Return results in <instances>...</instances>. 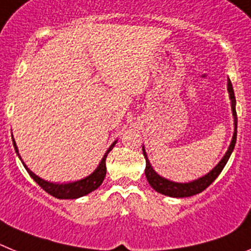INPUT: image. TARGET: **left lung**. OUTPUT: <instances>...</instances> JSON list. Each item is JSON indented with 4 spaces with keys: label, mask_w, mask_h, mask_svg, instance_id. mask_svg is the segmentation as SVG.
<instances>
[{
    "label": "left lung",
    "mask_w": 251,
    "mask_h": 251,
    "mask_svg": "<svg viewBox=\"0 0 251 251\" xmlns=\"http://www.w3.org/2000/svg\"><path fill=\"white\" fill-rule=\"evenodd\" d=\"M227 91H229L230 95V100H231V109H232V115H234V125H235V130H234V135H232L231 144H230L229 149H227L226 153L224 155V157L221 159V161L216 165L213 170L210 171L209 174H206L205 176L200 177V179L195 180V181L186 182V184H179V182H174L170 181L168 179H164L160 175H157L155 173L152 168H151L150 162H149L148 156H146L145 150L144 151V156H145L146 160V169H145V175L146 179H148L149 184L151 185L153 190H156L157 193L162 194V195H168L173 196V198H187V196H193L196 195V194L201 193L206 189L207 186H210V184H213L214 180L219 176V174L223 171L224 166L226 165L227 160H229L230 155H231L232 150L235 148V142H236V127H238V117H236V110H235V95H234V89H232L231 81L230 78L227 80Z\"/></svg>",
    "instance_id": "8db88e82"
}]
</instances>
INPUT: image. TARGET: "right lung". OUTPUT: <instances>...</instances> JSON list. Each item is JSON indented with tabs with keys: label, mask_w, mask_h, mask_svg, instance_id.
<instances>
[{
	"label": "right lung",
	"mask_w": 251,
	"mask_h": 251,
	"mask_svg": "<svg viewBox=\"0 0 251 251\" xmlns=\"http://www.w3.org/2000/svg\"><path fill=\"white\" fill-rule=\"evenodd\" d=\"M115 144H116V141L110 146L109 150L106 151L102 160H101L100 165H99L98 169H96L91 175H89L87 177H85V179L82 180H78V181L69 182V184H53V182L45 181V180L40 179L37 175H35L32 171L28 170L24 162H22V164H24V166L26 168L27 173L30 174L31 177H32V179L35 180V181L37 182V184L40 185V186H41L47 194L55 196V198L57 199H77V198H81V196L87 195V194H90L91 191L96 190V189L102 184L106 175V157H107V153L112 150ZM13 146H15V150L16 152H17V155H19V149H17V146H16L15 140H13ZM20 159H21V157H20Z\"/></svg>",
	"instance_id": "add662e5"
}]
</instances>
